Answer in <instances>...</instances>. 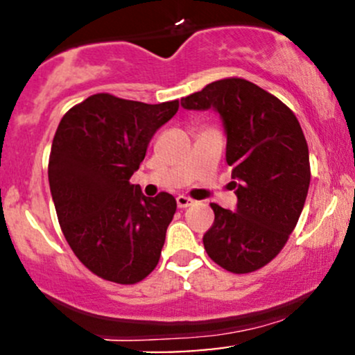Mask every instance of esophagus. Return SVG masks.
<instances>
[{"label":"esophagus","mask_w":355,"mask_h":355,"mask_svg":"<svg viewBox=\"0 0 355 355\" xmlns=\"http://www.w3.org/2000/svg\"><path fill=\"white\" fill-rule=\"evenodd\" d=\"M177 205H178V209H187V207L193 205V200H191V198H189V197H185V195H178Z\"/></svg>","instance_id":"1"}]
</instances>
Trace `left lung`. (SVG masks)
Segmentation results:
<instances>
[{
  "instance_id": "8db88e82",
  "label": "left lung",
  "mask_w": 355,
  "mask_h": 355,
  "mask_svg": "<svg viewBox=\"0 0 355 355\" xmlns=\"http://www.w3.org/2000/svg\"><path fill=\"white\" fill-rule=\"evenodd\" d=\"M187 110L214 108L227 133L235 211L210 203L214 225L203 247L215 263L248 274L279 255L294 232L311 183L299 120L277 96L243 78H223L182 98Z\"/></svg>"
}]
</instances>
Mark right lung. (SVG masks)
<instances>
[{
  "mask_svg": "<svg viewBox=\"0 0 355 355\" xmlns=\"http://www.w3.org/2000/svg\"><path fill=\"white\" fill-rule=\"evenodd\" d=\"M178 100L148 105L96 93L68 110L53 138L48 180L68 245L88 270L137 284L157 267L177 202L130 183Z\"/></svg>",
  "mask_w": 355,
  "mask_h": 355,
  "instance_id": "obj_1",
  "label": "right lung"
}]
</instances>
